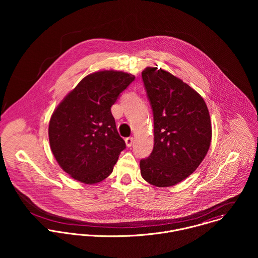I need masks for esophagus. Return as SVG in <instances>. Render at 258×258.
<instances>
[{"instance_id": "1", "label": "esophagus", "mask_w": 258, "mask_h": 258, "mask_svg": "<svg viewBox=\"0 0 258 258\" xmlns=\"http://www.w3.org/2000/svg\"><path fill=\"white\" fill-rule=\"evenodd\" d=\"M133 142H134V138L133 137H128V138L125 139V143H126L127 147H131Z\"/></svg>"}]
</instances>
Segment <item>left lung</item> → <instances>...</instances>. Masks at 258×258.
Segmentation results:
<instances>
[{"label": "left lung", "mask_w": 258, "mask_h": 258, "mask_svg": "<svg viewBox=\"0 0 258 258\" xmlns=\"http://www.w3.org/2000/svg\"><path fill=\"white\" fill-rule=\"evenodd\" d=\"M142 78L154 118V148L140 161L149 184L164 187L184 181L203 162L212 124L203 97L173 74L146 68Z\"/></svg>", "instance_id": "8db88e82"}]
</instances>
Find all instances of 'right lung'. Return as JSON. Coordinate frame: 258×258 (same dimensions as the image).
I'll return each mask as SVG.
<instances>
[{"instance_id": "obj_1", "label": "right lung", "mask_w": 258, "mask_h": 258, "mask_svg": "<svg viewBox=\"0 0 258 258\" xmlns=\"http://www.w3.org/2000/svg\"><path fill=\"white\" fill-rule=\"evenodd\" d=\"M135 76L103 71L85 76L53 111L48 138L51 152L74 180L87 184L106 179L121 151L111 106Z\"/></svg>"}]
</instances>
